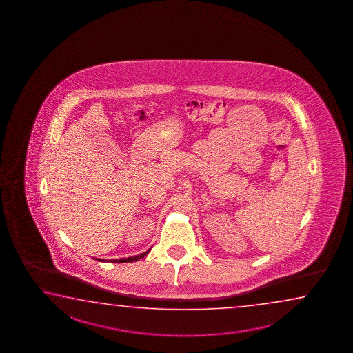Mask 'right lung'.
<instances>
[{
    "mask_svg": "<svg viewBox=\"0 0 353 353\" xmlns=\"http://www.w3.org/2000/svg\"><path fill=\"white\" fill-rule=\"evenodd\" d=\"M150 251V250H148V251L144 252V253H142V254H138V256H134V257L120 258V259H110L108 262H114V263H128V262H136V261H138V259L145 257V256H147V253H148ZM97 261H100V262H108V259H97Z\"/></svg>",
    "mask_w": 353,
    "mask_h": 353,
    "instance_id": "1",
    "label": "right lung"
}]
</instances>
